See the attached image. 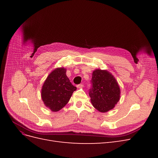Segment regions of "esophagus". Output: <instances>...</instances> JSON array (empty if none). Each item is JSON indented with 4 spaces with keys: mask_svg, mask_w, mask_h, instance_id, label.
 Here are the masks:
<instances>
[{
    "mask_svg": "<svg viewBox=\"0 0 158 158\" xmlns=\"http://www.w3.org/2000/svg\"><path fill=\"white\" fill-rule=\"evenodd\" d=\"M83 86H84V85L82 84H78V85H76V87H77L78 88H82Z\"/></svg>",
    "mask_w": 158,
    "mask_h": 158,
    "instance_id": "esophagus-1",
    "label": "esophagus"
}]
</instances>
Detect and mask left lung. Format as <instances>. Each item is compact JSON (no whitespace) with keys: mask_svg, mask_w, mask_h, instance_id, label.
<instances>
[{"mask_svg":"<svg viewBox=\"0 0 158 158\" xmlns=\"http://www.w3.org/2000/svg\"><path fill=\"white\" fill-rule=\"evenodd\" d=\"M89 95L93 106L102 113L114 108L120 99V88L113 76L107 70L93 72Z\"/></svg>","mask_w":158,"mask_h":158,"instance_id":"left-lung-1","label":"left lung"}]
</instances>
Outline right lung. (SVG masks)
<instances>
[{
	"label": "right lung",
	"instance_id": "add662e5",
	"mask_svg": "<svg viewBox=\"0 0 158 158\" xmlns=\"http://www.w3.org/2000/svg\"><path fill=\"white\" fill-rule=\"evenodd\" d=\"M66 72L64 68L56 69L51 72L43 85L42 99L52 111H58L64 107L76 89L66 76Z\"/></svg>",
	"mask_w": 158,
	"mask_h": 158
}]
</instances>
